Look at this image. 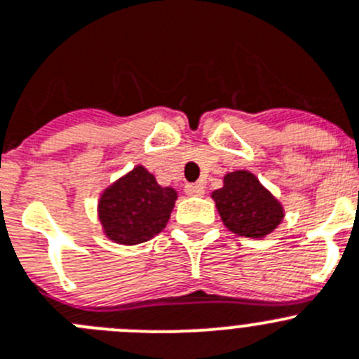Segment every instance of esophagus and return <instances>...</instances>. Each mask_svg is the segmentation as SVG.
<instances>
[{
    "instance_id": "esophagus-1",
    "label": "esophagus",
    "mask_w": 359,
    "mask_h": 359,
    "mask_svg": "<svg viewBox=\"0 0 359 359\" xmlns=\"http://www.w3.org/2000/svg\"><path fill=\"white\" fill-rule=\"evenodd\" d=\"M185 192H187V196L201 197L203 194H205V187H203V183H187Z\"/></svg>"
}]
</instances>
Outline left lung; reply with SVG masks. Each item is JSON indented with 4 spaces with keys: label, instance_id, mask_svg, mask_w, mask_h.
Masks as SVG:
<instances>
[{
    "label": "left lung",
    "instance_id": "8db88e82",
    "mask_svg": "<svg viewBox=\"0 0 359 359\" xmlns=\"http://www.w3.org/2000/svg\"><path fill=\"white\" fill-rule=\"evenodd\" d=\"M219 215L229 231L248 238H263L281 224V203L249 170L224 176V187L212 192Z\"/></svg>",
    "mask_w": 359,
    "mask_h": 359
}]
</instances>
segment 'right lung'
Here are the masks:
<instances>
[{"label": "right lung", "mask_w": 359, "mask_h": 359, "mask_svg": "<svg viewBox=\"0 0 359 359\" xmlns=\"http://www.w3.org/2000/svg\"><path fill=\"white\" fill-rule=\"evenodd\" d=\"M176 199V190L160 187L146 167L137 165L104 189L97 215L115 244L137 245L165 228Z\"/></svg>", "instance_id": "obj_1"}]
</instances>
